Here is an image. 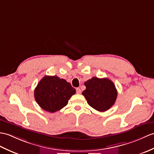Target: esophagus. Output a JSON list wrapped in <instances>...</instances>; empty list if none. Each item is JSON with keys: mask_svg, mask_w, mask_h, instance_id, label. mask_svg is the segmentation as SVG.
I'll return each instance as SVG.
<instances>
[{"mask_svg": "<svg viewBox=\"0 0 154 154\" xmlns=\"http://www.w3.org/2000/svg\"><path fill=\"white\" fill-rule=\"evenodd\" d=\"M76 92L77 94H81V90L80 89V88H76Z\"/></svg>", "mask_w": 154, "mask_h": 154, "instance_id": "34e87169", "label": "esophagus"}]
</instances>
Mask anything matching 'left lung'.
<instances>
[{
  "label": "left lung",
  "instance_id": "8db88e82",
  "mask_svg": "<svg viewBox=\"0 0 154 154\" xmlns=\"http://www.w3.org/2000/svg\"><path fill=\"white\" fill-rule=\"evenodd\" d=\"M85 90L82 92L88 105L99 112L109 109L116 102L117 91L115 85L108 78L94 77L85 82Z\"/></svg>",
  "mask_w": 154,
  "mask_h": 154
}]
</instances>
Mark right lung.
Returning a JSON list of instances; mask_svg holds the SVG:
<instances>
[{"label":"right lung","mask_w":154,"mask_h":154,"mask_svg":"<svg viewBox=\"0 0 154 154\" xmlns=\"http://www.w3.org/2000/svg\"><path fill=\"white\" fill-rule=\"evenodd\" d=\"M75 92V89L63 79L46 75L35 88L34 96L42 109L54 113L65 107Z\"/></svg>","instance_id":"obj_1"}]
</instances>
